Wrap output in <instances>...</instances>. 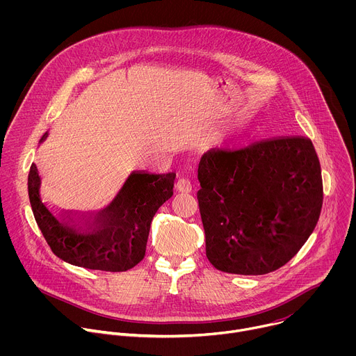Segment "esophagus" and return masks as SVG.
Wrapping results in <instances>:
<instances>
[{"label":"esophagus","instance_id":"esophagus-1","mask_svg":"<svg viewBox=\"0 0 356 356\" xmlns=\"http://www.w3.org/2000/svg\"><path fill=\"white\" fill-rule=\"evenodd\" d=\"M175 190L177 193H190L191 191V184L187 179H179L176 183H175Z\"/></svg>","mask_w":356,"mask_h":356}]
</instances>
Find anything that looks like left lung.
<instances>
[{
  "instance_id": "1",
  "label": "left lung",
  "mask_w": 356,
  "mask_h": 356,
  "mask_svg": "<svg viewBox=\"0 0 356 356\" xmlns=\"http://www.w3.org/2000/svg\"><path fill=\"white\" fill-rule=\"evenodd\" d=\"M198 207L210 264L227 273L266 275L313 234L323 207L313 142L280 136L200 161Z\"/></svg>"
}]
</instances>
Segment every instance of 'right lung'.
<instances>
[{
	"instance_id": "1",
	"label": "right lung",
	"mask_w": 356,
	"mask_h": 356,
	"mask_svg": "<svg viewBox=\"0 0 356 356\" xmlns=\"http://www.w3.org/2000/svg\"><path fill=\"white\" fill-rule=\"evenodd\" d=\"M47 135L46 131L39 145ZM175 177L134 172L103 211L81 217L58 214L46 204L35 163L28 193L36 224L58 258L86 269L125 272L143 259L152 218L173 195Z\"/></svg>"
}]
</instances>
